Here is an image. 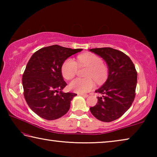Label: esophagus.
<instances>
[{"label": "esophagus", "instance_id": "obj_1", "mask_svg": "<svg viewBox=\"0 0 157 157\" xmlns=\"http://www.w3.org/2000/svg\"><path fill=\"white\" fill-rule=\"evenodd\" d=\"M79 95H80V96H82V97H84V98H87V97H88V95H87V94H79Z\"/></svg>", "mask_w": 157, "mask_h": 157}]
</instances>
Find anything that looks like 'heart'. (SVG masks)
Segmentation results:
<instances>
[{
    "label": "heart",
    "mask_w": 157,
    "mask_h": 157,
    "mask_svg": "<svg viewBox=\"0 0 157 157\" xmlns=\"http://www.w3.org/2000/svg\"><path fill=\"white\" fill-rule=\"evenodd\" d=\"M79 67H86L84 77L86 78L73 79L69 84L72 91L78 94H86L94 88V81L100 84L107 79L109 73L107 66L102 62L101 58L94 53H85L79 55L77 63L71 58H68L62 66V76L70 80L75 76Z\"/></svg>",
    "instance_id": "heart-1"
}]
</instances>
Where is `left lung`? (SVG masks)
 <instances>
[{
  "label": "left lung",
  "mask_w": 157,
  "mask_h": 157,
  "mask_svg": "<svg viewBox=\"0 0 157 157\" xmlns=\"http://www.w3.org/2000/svg\"><path fill=\"white\" fill-rule=\"evenodd\" d=\"M107 62V81L95 91L102 94L98 102L90 108L99 121L111 122L121 117L131 107L136 95L137 72L131 59L120 50L111 48L90 49Z\"/></svg>",
  "instance_id": "8db88e82"
}]
</instances>
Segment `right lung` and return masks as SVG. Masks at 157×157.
I'll list each match as a JSON object with an SVG mask.
<instances>
[{
	"mask_svg": "<svg viewBox=\"0 0 157 157\" xmlns=\"http://www.w3.org/2000/svg\"><path fill=\"white\" fill-rule=\"evenodd\" d=\"M82 50L52 45L37 50L28 61L22 79L23 95L30 108L41 118L55 120L68 111L77 94L62 91L67 84L61 69L68 57Z\"/></svg>",
	"mask_w": 157,
	"mask_h": 157,
	"instance_id": "right-lung-1",
	"label": "right lung"
}]
</instances>
